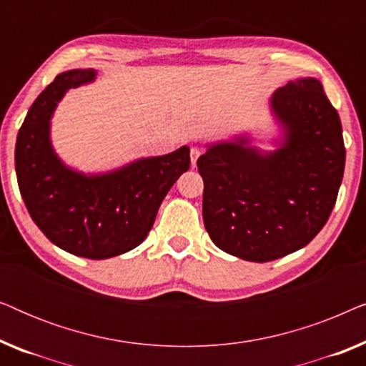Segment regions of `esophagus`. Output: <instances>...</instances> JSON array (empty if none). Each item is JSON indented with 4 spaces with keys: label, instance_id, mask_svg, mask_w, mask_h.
I'll use <instances>...</instances> for the list:
<instances>
[{
    "label": "esophagus",
    "instance_id": "obj_1",
    "mask_svg": "<svg viewBox=\"0 0 366 366\" xmlns=\"http://www.w3.org/2000/svg\"><path fill=\"white\" fill-rule=\"evenodd\" d=\"M189 154H192V164H197V159L203 154V149L199 147H193L192 153H189Z\"/></svg>",
    "mask_w": 366,
    "mask_h": 366
}]
</instances>
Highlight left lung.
Returning <instances> with one entry per match:
<instances>
[{"mask_svg": "<svg viewBox=\"0 0 366 366\" xmlns=\"http://www.w3.org/2000/svg\"><path fill=\"white\" fill-rule=\"evenodd\" d=\"M285 129L274 152L248 138L212 144L198 158L204 228L219 249L264 263L307 247L328 222L345 169L342 122L315 78L272 97Z\"/></svg>", "mask_w": 366, "mask_h": 366, "instance_id": "1", "label": "left lung"}]
</instances>
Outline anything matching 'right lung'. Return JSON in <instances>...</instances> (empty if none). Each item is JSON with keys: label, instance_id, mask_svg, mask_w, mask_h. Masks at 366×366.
I'll return each instance as SVG.
<instances>
[{"label": "right lung", "instance_id": "add662e5", "mask_svg": "<svg viewBox=\"0 0 366 366\" xmlns=\"http://www.w3.org/2000/svg\"><path fill=\"white\" fill-rule=\"evenodd\" d=\"M94 74L71 69L43 89L18 132L14 164L24 204L49 242L76 257L104 259L147 238L163 198L188 172L189 148L103 174H83L63 164L53 152L49 119L64 93L92 83Z\"/></svg>", "mask_w": 366, "mask_h": 366}]
</instances>
